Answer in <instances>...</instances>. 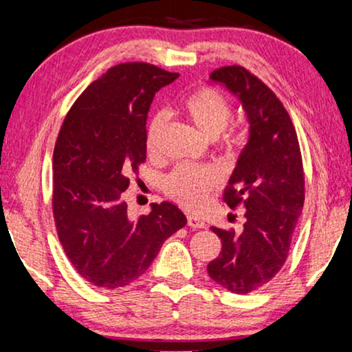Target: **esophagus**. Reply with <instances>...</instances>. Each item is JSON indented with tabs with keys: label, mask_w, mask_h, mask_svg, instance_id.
Returning <instances> with one entry per match:
<instances>
[{
	"label": "esophagus",
	"mask_w": 352,
	"mask_h": 352,
	"mask_svg": "<svg viewBox=\"0 0 352 352\" xmlns=\"http://www.w3.org/2000/svg\"><path fill=\"white\" fill-rule=\"evenodd\" d=\"M186 221H188V226L196 228V230H199V228H204L206 226L204 220H202L199 215H192V214L186 215Z\"/></svg>",
	"instance_id": "34e87169"
}]
</instances>
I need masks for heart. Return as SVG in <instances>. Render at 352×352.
Wrapping results in <instances>:
<instances>
[{"instance_id": "obj_1", "label": "heart", "mask_w": 352, "mask_h": 352, "mask_svg": "<svg viewBox=\"0 0 352 352\" xmlns=\"http://www.w3.org/2000/svg\"><path fill=\"white\" fill-rule=\"evenodd\" d=\"M183 111L195 122L196 127L209 138H217L230 124L232 108L225 96L214 87H199L192 91L182 103ZM166 115L156 113L151 118L146 131V150L155 153L157 138L164 127ZM220 177L214 169L191 164L175 167L164 180L167 196L188 209H197L204 206L210 191L214 190Z\"/></svg>"}]
</instances>
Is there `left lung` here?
<instances>
[{
	"instance_id": "8db88e82",
	"label": "left lung",
	"mask_w": 352,
	"mask_h": 352,
	"mask_svg": "<svg viewBox=\"0 0 352 352\" xmlns=\"http://www.w3.org/2000/svg\"><path fill=\"white\" fill-rule=\"evenodd\" d=\"M210 79L239 98L250 135L223 195L231 209L245 207V223L241 234L212 228L221 252L207 273L223 289L245 295L268 284L285 263L305 204L303 161L289 113L261 79L241 65L217 68Z\"/></svg>"
}]
</instances>
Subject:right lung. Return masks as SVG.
Returning <instances> with one entry per match:
<instances>
[{
  "mask_svg": "<svg viewBox=\"0 0 352 352\" xmlns=\"http://www.w3.org/2000/svg\"><path fill=\"white\" fill-rule=\"evenodd\" d=\"M178 78L145 62L111 67L89 84L58 131L52 214L58 241L92 285L118 289L150 268L162 242L186 225L170 202L131 219L127 175L146 160V116L155 94Z\"/></svg>",
  "mask_w": 352,
  "mask_h": 352,
  "instance_id": "obj_1",
  "label": "right lung"
}]
</instances>
